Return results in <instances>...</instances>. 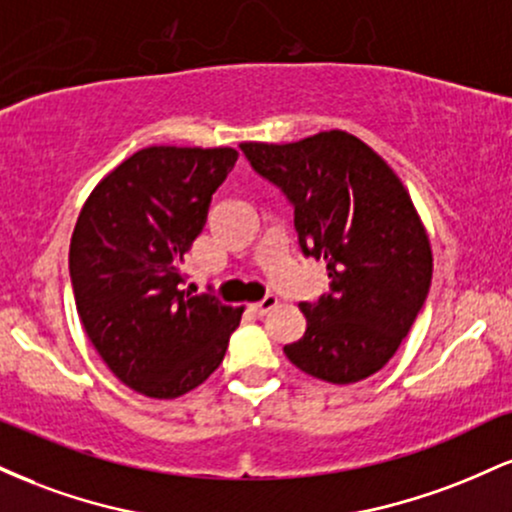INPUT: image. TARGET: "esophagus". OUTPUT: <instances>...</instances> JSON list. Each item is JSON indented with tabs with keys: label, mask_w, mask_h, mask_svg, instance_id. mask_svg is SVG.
<instances>
[{
	"label": "esophagus",
	"mask_w": 512,
	"mask_h": 512,
	"mask_svg": "<svg viewBox=\"0 0 512 512\" xmlns=\"http://www.w3.org/2000/svg\"><path fill=\"white\" fill-rule=\"evenodd\" d=\"M276 303H279V298H276L274 293H267V296H264L260 303L252 305V310H255L257 315H267L269 310H274V308H276Z\"/></svg>",
	"instance_id": "1"
}]
</instances>
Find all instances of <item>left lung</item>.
Segmentation results:
<instances>
[{
    "label": "left lung",
    "instance_id": "8db88e82",
    "mask_svg": "<svg viewBox=\"0 0 512 512\" xmlns=\"http://www.w3.org/2000/svg\"><path fill=\"white\" fill-rule=\"evenodd\" d=\"M252 170L293 207L305 257L327 262L330 291L301 303L296 368L334 385L366 380L395 356L431 289L433 257L409 192L354 134L240 144Z\"/></svg>",
    "mask_w": 512,
    "mask_h": 512
}]
</instances>
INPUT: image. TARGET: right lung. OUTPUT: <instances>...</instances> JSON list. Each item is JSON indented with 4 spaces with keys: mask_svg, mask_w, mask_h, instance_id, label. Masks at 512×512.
<instances>
[{
    "mask_svg": "<svg viewBox=\"0 0 512 512\" xmlns=\"http://www.w3.org/2000/svg\"><path fill=\"white\" fill-rule=\"evenodd\" d=\"M238 151L149 146L86 199L69 245L76 310L117 378L154 399L195 390L219 368L243 308L182 291L180 264Z\"/></svg>",
    "mask_w": 512,
    "mask_h": 512,
    "instance_id": "obj_1",
    "label": "right lung"
}]
</instances>
